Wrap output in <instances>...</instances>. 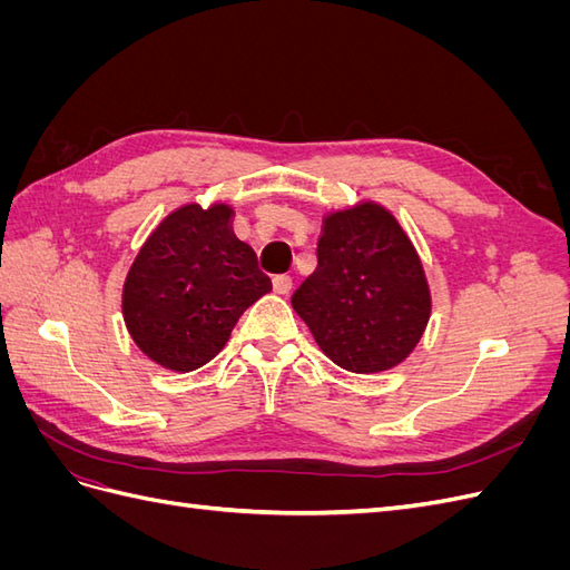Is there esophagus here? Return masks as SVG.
I'll use <instances>...</instances> for the list:
<instances>
[{"label":"esophagus","mask_w":570,"mask_h":570,"mask_svg":"<svg viewBox=\"0 0 570 570\" xmlns=\"http://www.w3.org/2000/svg\"><path fill=\"white\" fill-rule=\"evenodd\" d=\"M273 289L278 292V295H287V292L292 289V278H289V275H275V278H273Z\"/></svg>","instance_id":"obj_1"}]
</instances>
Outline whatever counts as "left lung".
Wrapping results in <instances>:
<instances>
[{
  "instance_id": "left-lung-1",
  "label": "left lung",
  "mask_w": 570,
  "mask_h": 570,
  "mask_svg": "<svg viewBox=\"0 0 570 570\" xmlns=\"http://www.w3.org/2000/svg\"><path fill=\"white\" fill-rule=\"evenodd\" d=\"M316 256L292 306L323 354L352 373L402 364L428 325L430 289L396 218L373 202L335 212L323 220Z\"/></svg>"
}]
</instances>
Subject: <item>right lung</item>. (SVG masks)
Returning a JSON list of instances; mask_svg holds the SVG:
<instances>
[{
    "instance_id": "1",
    "label": "right lung",
    "mask_w": 570,
    "mask_h": 570,
    "mask_svg": "<svg viewBox=\"0 0 570 570\" xmlns=\"http://www.w3.org/2000/svg\"><path fill=\"white\" fill-rule=\"evenodd\" d=\"M233 209L187 204L168 214L128 271L124 318L151 361L195 371L226 347L237 318L271 292L254 249L230 228Z\"/></svg>"
}]
</instances>
